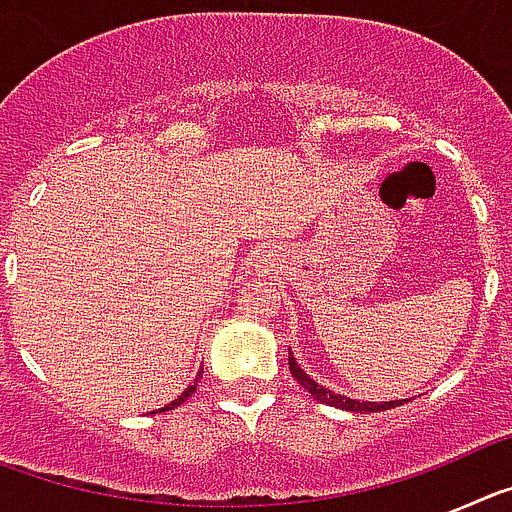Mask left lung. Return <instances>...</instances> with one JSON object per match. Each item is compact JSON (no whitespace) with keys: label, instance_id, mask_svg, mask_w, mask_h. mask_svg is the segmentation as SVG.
I'll use <instances>...</instances> for the list:
<instances>
[{"label":"left lung","instance_id":"left-lung-1","mask_svg":"<svg viewBox=\"0 0 512 512\" xmlns=\"http://www.w3.org/2000/svg\"><path fill=\"white\" fill-rule=\"evenodd\" d=\"M289 372H292V377L297 379V384H300V387H305V390L310 392V395L315 397V400L325 402V405H330V408L351 410V413H379V410H390V408H397V405H405V402H408V400L359 402V400H351V397L336 395V392H330V390H325V387H320L318 382H312V379L307 377L305 372H302L300 366L295 364V356H289Z\"/></svg>","mask_w":512,"mask_h":512}]
</instances>
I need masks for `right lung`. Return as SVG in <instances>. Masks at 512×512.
Listing matches in <instances>:
<instances>
[{"label": "right lung", "mask_w": 512, "mask_h": 512, "mask_svg": "<svg viewBox=\"0 0 512 512\" xmlns=\"http://www.w3.org/2000/svg\"><path fill=\"white\" fill-rule=\"evenodd\" d=\"M194 390H197V382H194V384H189V387H187V390H184V392H182V395L176 397V400H174V402H171V405H166V408H161V410H158V413H166V410L176 408V405H182V402H184V400H187V397H192V392H194Z\"/></svg>", "instance_id": "right-lung-1"}]
</instances>
